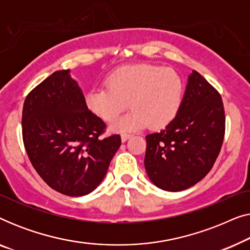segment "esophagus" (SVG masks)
I'll return each mask as SVG.
<instances>
[{
    "label": "esophagus",
    "mask_w": 250,
    "mask_h": 250,
    "mask_svg": "<svg viewBox=\"0 0 250 250\" xmlns=\"http://www.w3.org/2000/svg\"><path fill=\"white\" fill-rule=\"evenodd\" d=\"M131 136H132L131 134H122V136H121L122 142H126L129 138H131Z\"/></svg>",
    "instance_id": "34e87169"
}]
</instances>
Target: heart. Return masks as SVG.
Segmentation results:
<instances>
[{
	"label": "heart",
	"mask_w": 250,
	"mask_h": 250,
	"mask_svg": "<svg viewBox=\"0 0 250 250\" xmlns=\"http://www.w3.org/2000/svg\"><path fill=\"white\" fill-rule=\"evenodd\" d=\"M108 88H92L85 95L87 108L105 122H114L128 105L132 110L110 125L116 133L168 125L176 117L184 84L173 68L152 64L124 66L105 78Z\"/></svg>",
	"instance_id": "1"
}]
</instances>
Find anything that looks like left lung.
<instances>
[{"mask_svg":"<svg viewBox=\"0 0 250 250\" xmlns=\"http://www.w3.org/2000/svg\"><path fill=\"white\" fill-rule=\"evenodd\" d=\"M224 132L220 93L192 70L176 117L160 132L146 136L145 166L150 181L170 192L194 186L213 167Z\"/></svg>","mask_w":250,"mask_h":250,"instance_id":"8db88e82","label":"left lung"}]
</instances>
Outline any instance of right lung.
<instances>
[{
    "label": "right lung",
    "mask_w": 250,
    "mask_h": 250,
    "mask_svg": "<svg viewBox=\"0 0 250 250\" xmlns=\"http://www.w3.org/2000/svg\"><path fill=\"white\" fill-rule=\"evenodd\" d=\"M22 139L30 163L47 186L70 197L98 188L122 145L100 139L105 124L87 109L70 70H58L27 95Z\"/></svg>",
    "instance_id": "1"
}]
</instances>
